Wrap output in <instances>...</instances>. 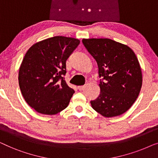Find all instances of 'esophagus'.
Here are the masks:
<instances>
[{"mask_svg": "<svg viewBox=\"0 0 158 158\" xmlns=\"http://www.w3.org/2000/svg\"><path fill=\"white\" fill-rule=\"evenodd\" d=\"M86 85H84V86H78V89H79V91H82V90H84V89L86 88Z\"/></svg>", "mask_w": 158, "mask_h": 158, "instance_id": "34e87169", "label": "esophagus"}]
</instances>
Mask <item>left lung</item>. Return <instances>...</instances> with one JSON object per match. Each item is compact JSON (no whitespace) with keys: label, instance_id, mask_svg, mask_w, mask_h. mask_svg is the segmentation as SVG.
<instances>
[{"label":"left lung","instance_id":"left-lung-1","mask_svg":"<svg viewBox=\"0 0 158 158\" xmlns=\"http://www.w3.org/2000/svg\"><path fill=\"white\" fill-rule=\"evenodd\" d=\"M98 66L100 94L91 101L102 116L112 117L127 112L140 92L143 76L138 59L129 46L110 39H82Z\"/></svg>","mask_w":158,"mask_h":158}]
</instances>
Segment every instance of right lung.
<instances>
[{
    "instance_id": "obj_1",
    "label": "right lung",
    "mask_w": 158,
    "mask_h": 158,
    "mask_svg": "<svg viewBox=\"0 0 158 158\" xmlns=\"http://www.w3.org/2000/svg\"><path fill=\"white\" fill-rule=\"evenodd\" d=\"M80 41L54 36L38 42L24 56L19 83L24 99L44 114H56L67 107L74 90L66 84V61Z\"/></svg>"
}]
</instances>
